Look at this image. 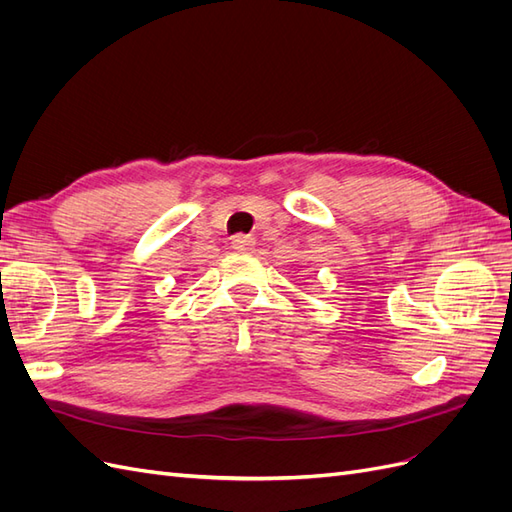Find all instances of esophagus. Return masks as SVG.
<instances>
[{
    "label": "esophagus",
    "mask_w": 512,
    "mask_h": 512,
    "mask_svg": "<svg viewBox=\"0 0 512 512\" xmlns=\"http://www.w3.org/2000/svg\"><path fill=\"white\" fill-rule=\"evenodd\" d=\"M232 247H235V250L241 254H252L256 250V239L247 237V235H237L235 239H232Z\"/></svg>",
    "instance_id": "obj_1"
}]
</instances>
